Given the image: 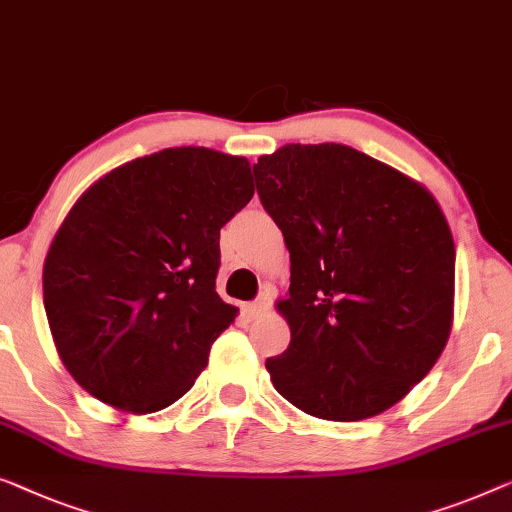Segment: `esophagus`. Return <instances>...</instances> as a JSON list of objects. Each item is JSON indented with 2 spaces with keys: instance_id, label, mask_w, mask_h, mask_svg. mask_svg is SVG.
Masks as SVG:
<instances>
[{
  "instance_id": "esophagus-1",
  "label": "esophagus",
  "mask_w": 512,
  "mask_h": 512,
  "mask_svg": "<svg viewBox=\"0 0 512 512\" xmlns=\"http://www.w3.org/2000/svg\"><path fill=\"white\" fill-rule=\"evenodd\" d=\"M268 307H270V302L263 298V300H256V302H249V305H244L242 311H244V316H247V318H258V316H263L265 311H268Z\"/></svg>"
}]
</instances>
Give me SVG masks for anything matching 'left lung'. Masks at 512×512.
<instances>
[{
  "label": "left lung",
  "instance_id": "1",
  "mask_svg": "<svg viewBox=\"0 0 512 512\" xmlns=\"http://www.w3.org/2000/svg\"><path fill=\"white\" fill-rule=\"evenodd\" d=\"M291 254L279 311L291 344L265 360L309 416L353 422L397 404L439 360L453 323L455 244L411 177L348 145H284L254 164Z\"/></svg>",
  "mask_w": 512,
  "mask_h": 512
}]
</instances>
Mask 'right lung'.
Here are the masks:
<instances>
[{
    "instance_id": "add662e5",
    "label": "right lung",
    "mask_w": 512,
    "mask_h": 512,
    "mask_svg": "<svg viewBox=\"0 0 512 512\" xmlns=\"http://www.w3.org/2000/svg\"><path fill=\"white\" fill-rule=\"evenodd\" d=\"M254 196L249 161L170 147L110 170L64 219L43 305L59 358L101 402H177L238 309L217 293L219 231Z\"/></svg>"
}]
</instances>
